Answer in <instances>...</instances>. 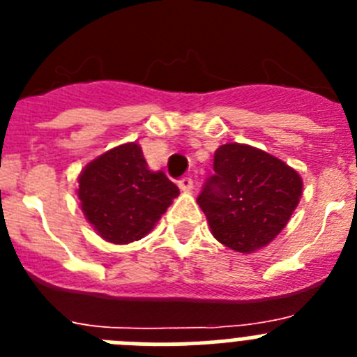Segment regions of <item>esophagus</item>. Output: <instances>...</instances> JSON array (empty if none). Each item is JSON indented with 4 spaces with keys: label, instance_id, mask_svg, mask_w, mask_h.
Here are the masks:
<instances>
[{
    "label": "esophagus",
    "instance_id": "34e87169",
    "mask_svg": "<svg viewBox=\"0 0 357 357\" xmlns=\"http://www.w3.org/2000/svg\"><path fill=\"white\" fill-rule=\"evenodd\" d=\"M178 188L182 189V191H191V189L195 188V182L191 176H184V178H181L178 181Z\"/></svg>",
    "mask_w": 357,
    "mask_h": 357
}]
</instances>
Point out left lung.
<instances>
[{
  "label": "left lung",
  "instance_id": "8db88e82",
  "mask_svg": "<svg viewBox=\"0 0 357 357\" xmlns=\"http://www.w3.org/2000/svg\"><path fill=\"white\" fill-rule=\"evenodd\" d=\"M301 197L302 178L288 164L248 144L229 143L214 153V175L197 202L218 241L252 254L284 229Z\"/></svg>",
  "mask_w": 357,
  "mask_h": 357
}]
</instances>
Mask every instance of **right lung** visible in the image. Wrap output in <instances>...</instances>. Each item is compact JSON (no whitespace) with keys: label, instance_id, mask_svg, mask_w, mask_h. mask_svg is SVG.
<instances>
[{"label":"right lung","instance_id":"add662e5","mask_svg":"<svg viewBox=\"0 0 357 357\" xmlns=\"http://www.w3.org/2000/svg\"><path fill=\"white\" fill-rule=\"evenodd\" d=\"M162 172H150L139 144L105 151L82 169V211L105 241L127 245L146 236L178 197Z\"/></svg>","mask_w":357,"mask_h":357}]
</instances>
